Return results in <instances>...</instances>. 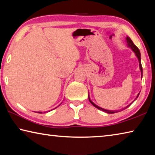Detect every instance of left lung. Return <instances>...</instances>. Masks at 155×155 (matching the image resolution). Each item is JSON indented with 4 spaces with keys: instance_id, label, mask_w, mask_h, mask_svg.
I'll return each instance as SVG.
<instances>
[{
    "instance_id": "1",
    "label": "left lung",
    "mask_w": 155,
    "mask_h": 155,
    "mask_svg": "<svg viewBox=\"0 0 155 155\" xmlns=\"http://www.w3.org/2000/svg\"><path fill=\"white\" fill-rule=\"evenodd\" d=\"M126 40H127L128 46L130 47V48L131 49H132V51L135 52L136 57H137L138 61H139V65H140V70H141V77H142V76H143V70H142V66H141V54H140V50H139V48H137V47L134 44H133V41L131 40V39L129 38V37H127V38H126ZM140 93H139V94H137V97H136L135 100L137 98V97L139 96V95H140ZM88 98H89V101H90V103L93 104V106L96 107V108L98 109L99 110H101V111H103L105 112V113H107V114H114V113L119 112L120 111H121V110H124V109H127V107H129V106L130 105V104H132V103H133V102H134V101H135H135H133L132 103L129 104L128 106L124 107V108H123V109H121V110H114V111H113V110H107V109H104L101 108V107H98V105H96V104H94V103H93V102L91 101V99H90V96H89V95H88Z\"/></svg>"
}]
</instances>
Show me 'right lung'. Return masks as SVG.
Returning <instances> with one entry per match:
<instances>
[{"mask_svg": "<svg viewBox=\"0 0 155 155\" xmlns=\"http://www.w3.org/2000/svg\"><path fill=\"white\" fill-rule=\"evenodd\" d=\"M59 105H60V104H59ZM57 107H56V108H57ZM56 108H54V109H56ZM51 111V110H50V111ZM38 113H39V114H42V112H40V111L38 112ZM44 113H46V112H44Z\"/></svg>", "mask_w": 155, "mask_h": 155, "instance_id": "obj_1", "label": "right lung"}]
</instances>
